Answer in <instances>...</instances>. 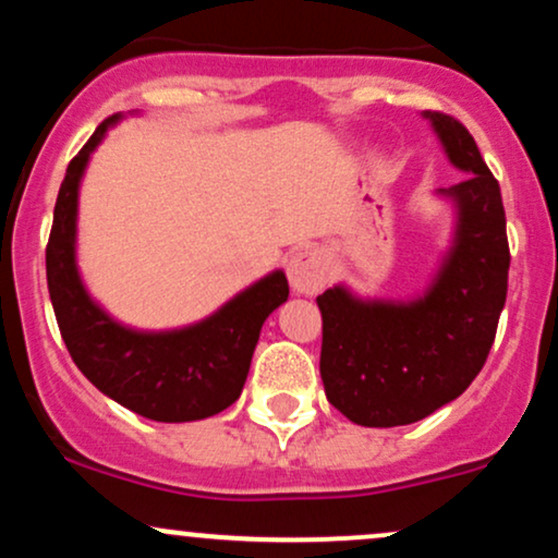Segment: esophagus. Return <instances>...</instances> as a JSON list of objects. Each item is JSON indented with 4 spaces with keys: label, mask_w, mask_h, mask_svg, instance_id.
I'll return each instance as SVG.
<instances>
[{
    "label": "esophagus",
    "mask_w": 558,
    "mask_h": 558,
    "mask_svg": "<svg viewBox=\"0 0 558 558\" xmlns=\"http://www.w3.org/2000/svg\"><path fill=\"white\" fill-rule=\"evenodd\" d=\"M288 280L293 291L306 293V296L323 291V286L328 283V257L323 248H299L288 262Z\"/></svg>",
    "instance_id": "34e87169"
}]
</instances>
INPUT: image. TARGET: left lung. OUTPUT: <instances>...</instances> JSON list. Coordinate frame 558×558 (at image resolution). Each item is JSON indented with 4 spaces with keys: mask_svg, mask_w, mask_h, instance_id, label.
<instances>
[{
    "mask_svg": "<svg viewBox=\"0 0 558 558\" xmlns=\"http://www.w3.org/2000/svg\"><path fill=\"white\" fill-rule=\"evenodd\" d=\"M425 118L466 172L438 191L457 207V228L433 283L409 301L360 299L343 286L317 296L325 396L364 427L412 425L462 396L488 360L506 301L511 257L498 181L459 120Z\"/></svg>",
    "mask_w": 558,
    "mask_h": 558,
    "instance_id": "1",
    "label": "left lung"
}]
</instances>
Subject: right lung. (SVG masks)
I'll use <instances>...</instances> for the list:
<instances>
[{
	"mask_svg": "<svg viewBox=\"0 0 558 558\" xmlns=\"http://www.w3.org/2000/svg\"><path fill=\"white\" fill-rule=\"evenodd\" d=\"M112 114L68 165L47 243V286L62 341L78 369L105 396L146 420L194 422L213 417L241 396L265 319L288 299L283 270H275L222 304L215 315L181 330H133L88 296L75 262L78 189L92 151Z\"/></svg>",
	"mask_w": 558,
	"mask_h": 558,
	"instance_id": "1",
	"label": "right lung"
}]
</instances>
